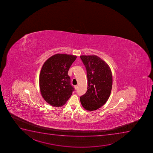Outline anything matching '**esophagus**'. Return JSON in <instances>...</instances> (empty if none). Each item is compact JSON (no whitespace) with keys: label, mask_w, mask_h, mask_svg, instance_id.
<instances>
[{"label":"esophagus","mask_w":153,"mask_h":153,"mask_svg":"<svg viewBox=\"0 0 153 153\" xmlns=\"http://www.w3.org/2000/svg\"><path fill=\"white\" fill-rule=\"evenodd\" d=\"M74 88H75V90H77L78 88L77 85H75V86H74Z\"/></svg>","instance_id":"esophagus-1"}]
</instances>
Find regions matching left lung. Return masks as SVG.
Listing matches in <instances>:
<instances>
[{
  "instance_id": "left-lung-1",
  "label": "left lung",
  "mask_w": 153,
  "mask_h": 153,
  "mask_svg": "<svg viewBox=\"0 0 153 153\" xmlns=\"http://www.w3.org/2000/svg\"><path fill=\"white\" fill-rule=\"evenodd\" d=\"M88 78V90L80 98L85 109L90 111L103 105L111 93L113 78L108 65L96 55H81Z\"/></svg>"
}]
</instances>
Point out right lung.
<instances>
[{"label":"right lung","mask_w":153,"mask_h":153,"mask_svg":"<svg viewBox=\"0 0 153 153\" xmlns=\"http://www.w3.org/2000/svg\"><path fill=\"white\" fill-rule=\"evenodd\" d=\"M77 56L57 54L44 63L39 75L40 90L47 102L55 107L62 106L70 98L74 88L68 75Z\"/></svg>","instance_id":"right-lung-1"}]
</instances>
